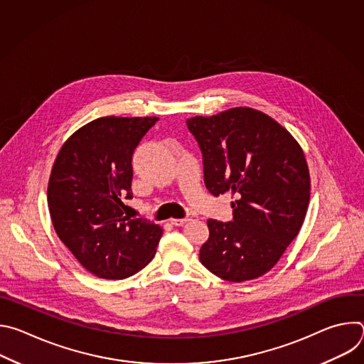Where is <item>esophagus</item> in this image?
<instances>
[{
	"label": "esophagus",
	"mask_w": 364,
	"mask_h": 364,
	"mask_svg": "<svg viewBox=\"0 0 364 364\" xmlns=\"http://www.w3.org/2000/svg\"><path fill=\"white\" fill-rule=\"evenodd\" d=\"M190 219H170V223L174 226H183L184 223H187Z\"/></svg>",
	"instance_id": "esophagus-1"
}]
</instances>
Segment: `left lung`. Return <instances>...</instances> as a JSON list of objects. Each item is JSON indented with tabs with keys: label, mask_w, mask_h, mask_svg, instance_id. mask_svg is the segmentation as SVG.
Returning a JSON list of instances; mask_svg holds the SVG:
<instances>
[{
	"label": "left lung",
	"mask_w": 364,
	"mask_h": 364,
	"mask_svg": "<svg viewBox=\"0 0 364 364\" xmlns=\"http://www.w3.org/2000/svg\"><path fill=\"white\" fill-rule=\"evenodd\" d=\"M186 122L203 152L207 190L236 197L233 222L207 220L200 262L229 282L265 275L308 210L311 181L301 145L274 118L246 107Z\"/></svg>",
	"instance_id": "obj_1"
}]
</instances>
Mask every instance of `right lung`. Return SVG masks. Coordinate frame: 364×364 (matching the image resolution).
Listing matches in <instances>:
<instances>
[{
	"mask_svg": "<svg viewBox=\"0 0 364 364\" xmlns=\"http://www.w3.org/2000/svg\"><path fill=\"white\" fill-rule=\"evenodd\" d=\"M157 117H102L73 132L51 168V223L79 264L102 279H124L145 268L163 228L124 216L132 198V152Z\"/></svg>",
	"mask_w": 364,
	"mask_h": 364,
	"instance_id": "1",
	"label": "right lung"
}]
</instances>
